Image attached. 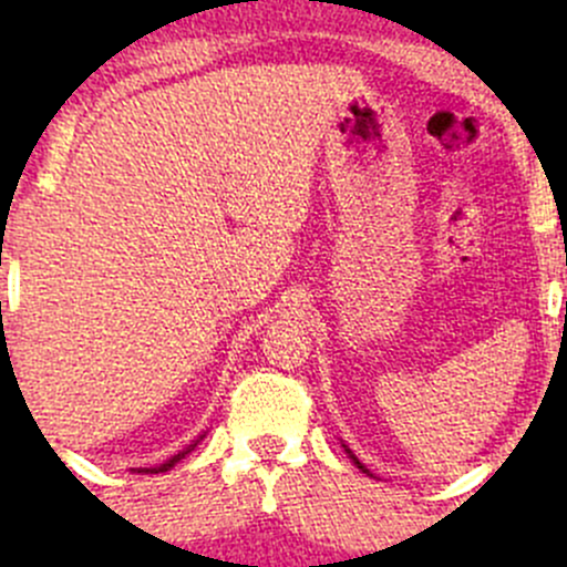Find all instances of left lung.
Instances as JSON below:
<instances>
[{
    "label": "left lung",
    "instance_id": "8db88e82",
    "mask_svg": "<svg viewBox=\"0 0 567 567\" xmlns=\"http://www.w3.org/2000/svg\"><path fill=\"white\" fill-rule=\"evenodd\" d=\"M351 458H353V455H351ZM353 463H357V466H359V468H362V472H368V468H364V466H362V463H359L357 458H353Z\"/></svg>",
    "mask_w": 567,
    "mask_h": 567
}]
</instances>
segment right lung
Wrapping results in <instances>:
<instances>
[{
  "label": "right lung",
  "instance_id": "add662e5",
  "mask_svg": "<svg viewBox=\"0 0 567 567\" xmlns=\"http://www.w3.org/2000/svg\"><path fill=\"white\" fill-rule=\"evenodd\" d=\"M192 447H194V444H192ZM192 447H188V450H192ZM188 450H186V453H188ZM186 453H177V455H173V458H169L167 463H164V466H158V468H151V472H167V468H173V466H175V463H177V461H181V458H183V455H186Z\"/></svg>",
  "mask_w": 567,
  "mask_h": 567
}]
</instances>
